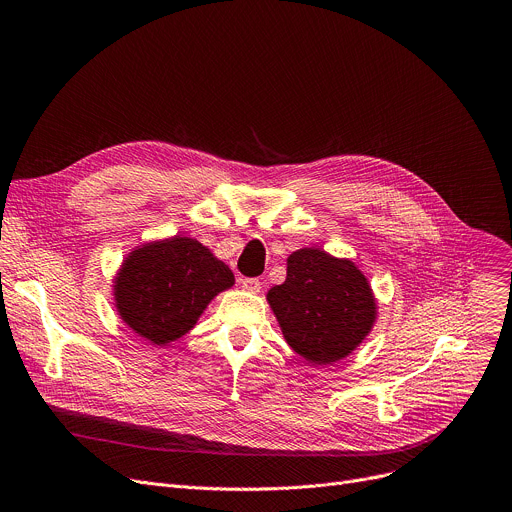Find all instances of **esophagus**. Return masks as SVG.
Listing matches in <instances>:
<instances>
[{"label":"esophagus","mask_w":512,"mask_h":512,"mask_svg":"<svg viewBox=\"0 0 512 512\" xmlns=\"http://www.w3.org/2000/svg\"><path fill=\"white\" fill-rule=\"evenodd\" d=\"M241 287L245 291H251V294H259V291H261V281L255 279V277H245V279H241Z\"/></svg>","instance_id":"1"}]
</instances>
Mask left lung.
<instances>
[{
    "mask_svg": "<svg viewBox=\"0 0 512 512\" xmlns=\"http://www.w3.org/2000/svg\"><path fill=\"white\" fill-rule=\"evenodd\" d=\"M285 342L312 364H334L367 338L377 298L364 273L344 257L304 247L287 257V277L267 291Z\"/></svg>",
    "mask_w": 512,
    "mask_h": 512,
    "instance_id": "obj_1",
    "label": "left lung"
}]
</instances>
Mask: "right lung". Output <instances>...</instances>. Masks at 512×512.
<instances>
[{
    "mask_svg": "<svg viewBox=\"0 0 512 512\" xmlns=\"http://www.w3.org/2000/svg\"><path fill=\"white\" fill-rule=\"evenodd\" d=\"M235 275L208 247L174 235L127 253L113 279V302L123 324L156 346L190 332L206 306Z\"/></svg>",
    "mask_w": 512,
    "mask_h": 512,
    "instance_id": "right-lung-1",
    "label": "right lung"
}]
</instances>
